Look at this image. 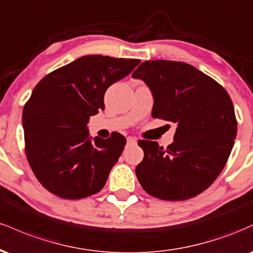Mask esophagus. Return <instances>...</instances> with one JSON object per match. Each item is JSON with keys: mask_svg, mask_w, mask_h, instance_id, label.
Segmentation results:
<instances>
[{"mask_svg": "<svg viewBox=\"0 0 253 253\" xmlns=\"http://www.w3.org/2000/svg\"><path fill=\"white\" fill-rule=\"evenodd\" d=\"M135 143H136V139L135 138H133V136H127V144L133 145V144H135Z\"/></svg>", "mask_w": 253, "mask_h": 253, "instance_id": "esophagus-1", "label": "esophagus"}]
</instances>
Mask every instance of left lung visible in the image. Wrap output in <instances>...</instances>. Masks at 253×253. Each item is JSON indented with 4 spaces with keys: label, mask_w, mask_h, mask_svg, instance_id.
Here are the masks:
<instances>
[{
    "label": "left lung",
    "mask_w": 253,
    "mask_h": 253,
    "mask_svg": "<svg viewBox=\"0 0 253 253\" xmlns=\"http://www.w3.org/2000/svg\"><path fill=\"white\" fill-rule=\"evenodd\" d=\"M155 98L152 117L177 124L172 144L139 140L144 159L135 169L150 195L183 201L199 195L225 167L237 135V119L228 92L193 65L147 60L132 74Z\"/></svg>",
    "instance_id": "obj_1"
}]
</instances>
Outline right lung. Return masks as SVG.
I'll return each instance as SVG.
<instances>
[{"label":"right lung","mask_w":253,"mask_h":253,"mask_svg":"<svg viewBox=\"0 0 253 253\" xmlns=\"http://www.w3.org/2000/svg\"><path fill=\"white\" fill-rule=\"evenodd\" d=\"M139 59L100 54L64 65L37 84L24 107L25 151L45 189L78 200L100 191L123 153L126 138H89L86 125L104 109V92L133 71Z\"/></svg>","instance_id":"right-lung-1"}]
</instances>
